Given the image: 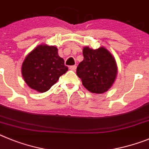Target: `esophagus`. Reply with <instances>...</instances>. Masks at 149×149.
Here are the masks:
<instances>
[{"label":"esophagus","mask_w":149,"mask_h":149,"mask_svg":"<svg viewBox=\"0 0 149 149\" xmlns=\"http://www.w3.org/2000/svg\"><path fill=\"white\" fill-rule=\"evenodd\" d=\"M69 68L70 70H76V65H73V66H70Z\"/></svg>","instance_id":"obj_1"}]
</instances>
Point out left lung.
Here are the masks:
<instances>
[{
    "label": "left lung",
    "instance_id": "left-lung-1",
    "mask_svg": "<svg viewBox=\"0 0 149 149\" xmlns=\"http://www.w3.org/2000/svg\"><path fill=\"white\" fill-rule=\"evenodd\" d=\"M84 59L79 64L76 74L82 84L93 93H103L108 91L116 79L117 67L113 56L105 48L83 49Z\"/></svg>",
    "mask_w": 149,
    "mask_h": 149
}]
</instances>
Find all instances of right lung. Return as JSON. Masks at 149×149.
Here are the masks:
<instances>
[{"mask_svg":"<svg viewBox=\"0 0 149 149\" xmlns=\"http://www.w3.org/2000/svg\"><path fill=\"white\" fill-rule=\"evenodd\" d=\"M68 70L54 46L39 45L28 54L22 64V76L28 86L46 92Z\"/></svg>","mask_w":149,"mask_h":149,"instance_id":"right-lung-1","label":"right lung"}]
</instances>
